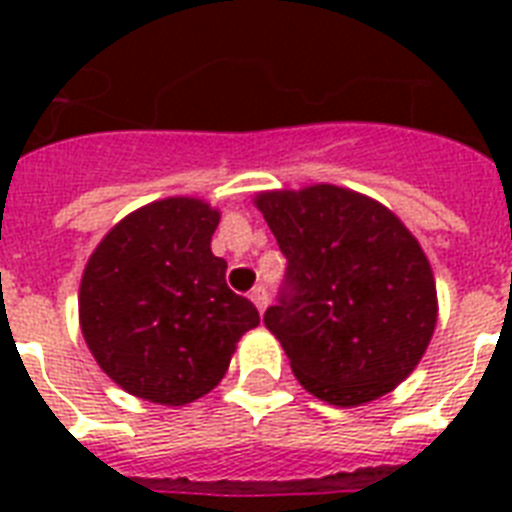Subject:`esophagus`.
I'll use <instances>...</instances> for the list:
<instances>
[{
  "label": "esophagus",
  "mask_w": 512,
  "mask_h": 512,
  "mask_svg": "<svg viewBox=\"0 0 512 512\" xmlns=\"http://www.w3.org/2000/svg\"><path fill=\"white\" fill-rule=\"evenodd\" d=\"M249 300L255 303L257 311L265 313V308H268V292H265V287H255V289H252V295H249Z\"/></svg>",
  "instance_id": "esophagus-1"
}]
</instances>
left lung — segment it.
I'll list each match as a JSON object with an SVG mask.
<instances>
[{
  "label": "left lung",
  "instance_id": "8db88e82",
  "mask_svg": "<svg viewBox=\"0 0 512 512\" xmlns=\"http://www.w3.org/2000/svg\"><path fill=\"white\" fill-rule=\"evenodd\" d=\"M287 255V289L265 327L308 393L335 406L385 396L436 332L433 268L414 233L366 193L332 183L255 193Z\"/></svg>",
  "mask_w": 512,
  "mask_h": 512
}]
</instances>
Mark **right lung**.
<instances>
[{
  "label": "right lung",
  "mask_w": 512,
  "mask_h": 512,
  "mask_svg": "<svg viewBox=\"0 0 512 512\" xmlns=\"http://www.w3.org/2000/svg\"><path fill=\"white\" fill-rule=\"evenodd\" d=\"M220 209L167 196L122 217L92 249L79 327L98 366L130 396L185 406L223 380L244 332L260 324L212 255Z\"/></svg>",
  "instance_id": "add662e5"
}]
</instances>
